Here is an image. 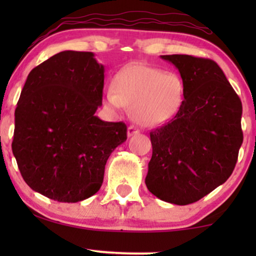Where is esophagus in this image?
<instances>
[{"instance_id": "esophagus-1", "label": "esophagus", "mask_w": 256, "mask_h": 256, "mask_svg": "<svg viewBox=\"0 0 256 256\" xmlns=\"http://www.w3.org/2000/svg\"><path fill=\"white\" fill-rule=\"evenodd\" d=\"M127 134H128L129 138H132V136H134V135H138V134H140V129H138V127H135V126H130V127L128 128V132H127Z\"/></svg>"}]
</instances>
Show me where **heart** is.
Wrapping results in <instances>:
<instances>
[{
  "instance_id": "obj_1",
  "label": "heart",
  "mask_w": 256,
  "mask_h": 256,
  "mask_svg": "<svg viewBox=\"0 0 256 256\" xmlns=\"http://www.w3.org/2000/svg\"><path fill=\"white\" fill-rule=\"evenodd\" d=\"M104 94V104L115 112L132 108V118L143 127H160L180 112L185 96L182 78L152 66L134 64L118 71Z\"/></svg>"
}]
</instances>
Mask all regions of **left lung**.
<instances>
[{"instance_id": "left-lung-1", "label": "left lung", "mask_w": 256, "mask_h": 256, "mask_svg": "<svg viewBox=\"0 0 256 256\" xmlns=\"http://www.w3.org/2000/svg\"><path fill=\"white\" fill-rule=\"evenodd\" d=\"M160 58L180 71L185 96L176 116L150 132L146 185L160 200L188 205L232 174L244 141L242 104L216 62L188 54Z\"/></svg>"}]
</instances>
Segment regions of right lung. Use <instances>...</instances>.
<instances>
[{"label": "right lung", "instance_id": "1", "mask_svg": "<svg viewBox=\"0 0 256 256\" xmlns=\"http://www.w3.org/2000/svg\"><path fill=\"white\" fill-rule=\"evenodd\" d=\"M104 66L93 52L62 51L31 70L15 110L12 154L34 191L62 202L96 194L124 122L100 120Z\"/></svg>", "mask_w": 256, "mask_h": 256}]
</instances>
